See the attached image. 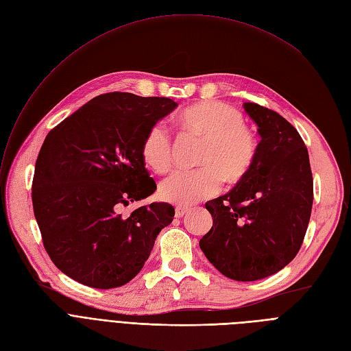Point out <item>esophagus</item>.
Instances as JSON below:
<instances>
[{"label": "esophagus", "mask_w": 351, "mask_h": 351, "mask_svg": "<svg viewBox=\"0 0 351 351\" xmlns=\"http://www.w3.org/2000/svg\"><path fill=\"white\" fill-rule=\"evenodd\" d=\"M189 211V208L186 207H177L176 208V217L177 219H181V217H184V214Z\"/></svg>", "instance_id": "obj_1"}]
</instances>
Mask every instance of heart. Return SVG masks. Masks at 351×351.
I'll return each instance as SVG.
<instances>
[{
    "label": "heart",
    "instance_id": "heart-1",
    "mask_svg": "<svg viewBox=\"0 0 351 351\" xmlns=\"http://www.w3.org/2000/svg\"><path fill=\"white\" fill-rule=\"evenodd\" d=\"M176 125L182 137L203 141L197 157L202 169L162 181L158 194L164 202L193 206L219 193L223 180L236 186L253 171L258 140L237 108L221 101H199L177 114ZM140 154L147 169L156 174L171 170L173 141L162 125L154 124L145 131Z\"/></svg>",
    "mask_w": 351,
    "mask_h": 351
}]
</instances>
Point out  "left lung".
<instances>
[{
  "mask_svg": "<svg viewBox=\"0 0 351 351\" xmlns=\"http://www.w3.org/2000/svg\"><path fill=\"white\" fill-rule=\"evenodd\" d=\"M261 137L250 176L206 208L213 227L199 248L221 274L254 281L280 271L303 244L313 207L308 152L278 112L244 103Z\"/></svg>",
  "mask_w": 351,
  "mask_h": 351,
  "instance_id": "left-lung-1",
  "label": "left lung"
}]
</instances>
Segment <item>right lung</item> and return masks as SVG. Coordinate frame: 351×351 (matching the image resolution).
I'll return each mask as SVG.
<instances>
[{
    "label": "right lung",
    "mask_w": 351,
    "mask_h": 351,
    "mask_svg": "<svg viewBox=\"0 0 351 351\" xmlns=\"http://www.w3.org/2000/svg\"><path fill=\"white\" fill-rule=\"evenodd\" d=\"M178 104L130 93L98 95L48 132L36 162L32 207L49 258L94 289L121 287L143 269L174 207L123 206L152 195L140 154L145 131Z\"/></svg>",
    "instance_id": "right-lung-1"
}]
</instances>
